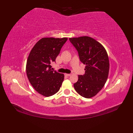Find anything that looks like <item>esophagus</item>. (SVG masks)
I'll return each instance as SVG.
<instances>
[{
  "label": "esophagus",
  "mask_w": 133,
  "mask_h": 133,
  "mask_svg": "<svg viewBox=\"0 0 133 133\" xmlns=\"http://www.w3.org/2000/svg\"><path fill=\"white\" fill-rule=\"evenodd\" d=\"M65 75L66 76H70L71 75L70 74H65Z\"/></svg>",
  "instance_id": "esophagus-1"
}]
</instances>
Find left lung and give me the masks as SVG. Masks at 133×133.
Wrapping results in <instances>:
<instances>
[{"label": "left lung", "mask_w": 133, "mask_h": 133, "mask_svg": "<svg viewBox=\"0 0 133 133\" xmlns=\"http://www.w3.org/2000/svg\"><path fill=\"white\" fill-rule=\"evenodd\" d=\"M69 39L77 50L80 62L86 65L85 74L78 75L74 89L83 97L90 98L97 94L107 80L109 70L107 53L101 44L89 37Z\"/></svg>", "instance_id": "1"}]
</instances>
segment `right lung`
Masks as SVG:
<instances>
[{
  "mask_svg": "<svg viewBox=\"0 0 133 133\" xmlns=\"http://www.w3.org/2000/svg\"><path fill=\"white\" fill-rule=\"evenodd\" d=\"M68 38H43L35 44L28 57L26 71L35 90L43 96H50L59 90L64 75L52 70L51 64L55 62Z\"/></svg>",
  "mask_w": 133,
  "mask_h": 133,
  "instance_id": "right-lung-1",
  "label": "right lung"
}]
</instances>
